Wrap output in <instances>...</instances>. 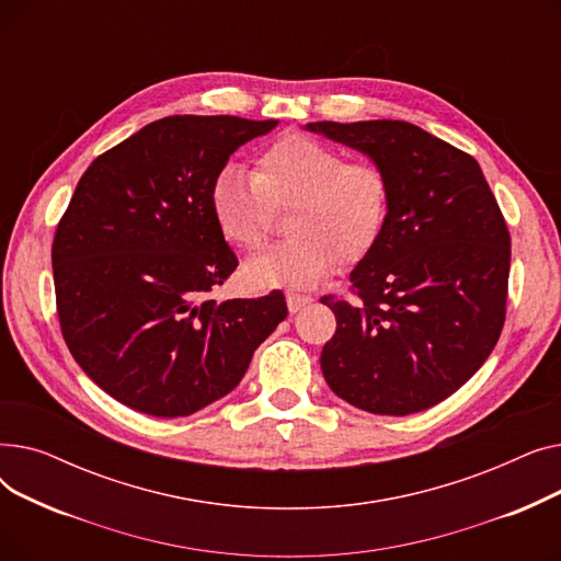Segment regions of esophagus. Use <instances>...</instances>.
<instances>
[{
    "mask_svg": "<svg viewBox=\"0 0 561 561\" xmlns=\"http://www.w3.org/2000/svg\"><path fill=\"white\" fill-rule=\"evenodd\" d=\"M311 302H313L311 296H302V293H293V290L286 293V305H288L290 313H298L300 309H305Z\"/></svg>",
    "mask_w": 561,
    "mask_h": 561,
    "instance_id": "34e87169",
    "label": "esophagus"
}]
</instances>
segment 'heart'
<instances>
[{"mask_svg":"<svg viewBox=\"0 0 561 561\" xmlns=\"http://www.w3.org/2000/svg\"><path fill=\"white\" fill-rule=\"evenodd\" d=\"M214 220L225 239L243 250L261 245L271 206H290L286 241L245 263L254 286H313L343 261L364 256L385 229L387 176L373 161H345L339 147L311 136H284L256 157L254 174L222 165L209 191Z\"/></svg>","mask_w":561,"mask_h":561,"instance_id":"obj_1","label":"heart"}]
</instances>
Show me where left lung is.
<instances>
[{
    "instance_id": "obj_1",
    "label": "left lung",
    "mask_w": 561,
    "mask_h": 561,
    "mask_svg": "<svg viewBox=\"0 0 561 561\" xmlns=\"http://www.w3.org/2000/svg\"><path fill=\"white\" fill-rule=\"evenodd\" d=\"M387 176L389 214L350 273L359 302L336 316L320 368L352 407L407 416L453 396L491 355L505 322L512 245L480 163L402 121L309 123Z\"/></svg>"
}]
</instances>
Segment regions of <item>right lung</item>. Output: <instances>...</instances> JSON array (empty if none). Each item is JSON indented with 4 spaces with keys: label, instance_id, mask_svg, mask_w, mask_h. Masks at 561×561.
I'll list each match as a JSON object with an SVG mask.
<instances>
[{
    "label": "right lung",
    "instance_id": "right-lung-1",
    "mask_svg": "<svg viewBox=\"0 0 561 561\" xmlns=\"http://www.w3.org/2000/svg\"><path fill=\"white\" fill-rule=\"evenodd\" d=\"M277 125L161 117L81 174L51 245L56 307L75 362L117 402L191 416L239 387L286 318L282 290L206 298L239 265L211 214L214 176Z\"/></svg>",
    "mask_w": 561,
    "mask_h": 561
}]
</instances>
